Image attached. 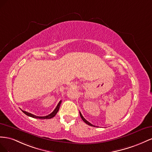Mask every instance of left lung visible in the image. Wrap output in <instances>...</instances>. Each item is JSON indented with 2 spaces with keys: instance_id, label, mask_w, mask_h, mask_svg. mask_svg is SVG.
<instances>
[{
  "instance_id": "8db88e82",
  "label": "left lung",
  "mask_w": 152,
  "mask_h": 152,
  "mask_svg": "<svg viewBox=\"0 0 152 152\" xmlns=\"http://www.w3.org/2000/svg\"><path fill=\"white\" fill-rule=\"evenodd\" d=\"M80 116H81V119L82 120H83V122H85L86 124H88V125H90V126H93V127H95V125H93L92 124H91L90 122H88V121L87 120H86L85 119V118H84V117L83 116H82V115H81V113L80 112Z\"/></svg>"
}]
</instances>
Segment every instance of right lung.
<instances>
[{
    "mask_svg": "<svg viewBox=\"0 0 152 152\" xmlns=\"http://www.w3.org/2000/svg\"><path fill=\"white\" fill-rule=\"evenodd\" d=\"M61 102H62V101H60V102H58V104H57V107H55V109L53 110V111L51 113H50V115H47V116H36L34 115H32V113H28L27 111H23V113H24L27 115L28 116H30V117H32V118H39V119H50L51 118H53V117H54L55 116V115L57 113V112L59 110V108H60V104H61Z\"/></svg>",
    "mask_w": 152,
    "mask_h": 152,
    "instance_id": "add662e5",
    "label": "right lung"
}]
</instances>
